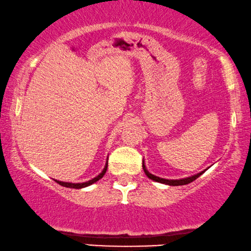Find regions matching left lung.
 <instances>
[{
    "instance_id": "8db88e82",
    "label": "left lung",
    "mask_w": 251,
    "mask_h": 251,
    "mask_svg": "<svg viewBox=\"0 0 251 251\" xmlns=\"http://www.w3.org/2000/svg\"><path fill=\"white\" fill-rule=\"evenodd\" d=\"M143 169L144 171H145L146 176L151 178L152 180H155V181H159V183H162V184H167V185H170V186H178V185H186V184H190L192 183V181L197 179V178H199L201 176L202 174L204 173V171H202V173L198 174V175H194V176L192 177H187V178H183V179H164V178H160V177H156L154 176V175L150 174L149 171L146 170L145 168V164H144V161H143Z\"/></svg>"
}]
</instances>
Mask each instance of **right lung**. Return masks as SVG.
I'll return each instance as SVG.
<instances>
[{"instance_id":"obj_1","label":"right lung","mask_w":251,"mask_h":251,"mask_svg":"<svg viewBox=\"0 0 251 251\" xmlns=\"http://www.w3.org/2000/svg\"><path fill=\"white\" fill-rule=\"evenodd\" d=\"M107 166H108V163H106L105 168H104V169H102L101 173L99 174L97 177L92 178L91 180L85 181V183H76V184H75V183H66V181H59V180H56V181H57V183L59 184V185H61V186L70 187V188H83V187H87V186H89V185L96 183V181H98L99 179H100V178L104 177V175L106 174V170H107Z\"/></svg>"}]
</instances>
